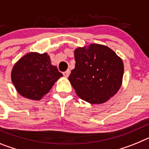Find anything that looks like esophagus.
Masks as SVG:
<instances>
[{
	"mask_svg": "<svg viewBox=\"0 0 149 149\" xmlns=\"http://www.w3.org/2000/svg\"><path fill=\"white\" fill-rule=\"evenodd\" d=\"M69 74H70V71L69 70H67L65 71V72H63V75H64V77H68V76H69Z\"/></svg>",
	"mask_w": 149,
	"mask_h": 149,
	"instance_id": "obj_1",
	"label": "esophagus"
}]
</instances>
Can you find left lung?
Here are the masks:
<instances>
[{"label":"left lung","mask_w":149,"mask_h":149,"mask_svg":"<svg viewBox=\"0 0 149 149\" xmlns=\"http://www.w3.org/2000/svg\"><path fill=\"white\" fill-rule=\"evenodd\" d=\"M75 67L68 80L77 95L90 104H102L119 91L124 73L123 62L113 50L91 44L74 51Z\"/></svg>","instance_id":"left-lung-1"}]
</instances>
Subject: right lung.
I'll return each instance as SVG.
<instances>
[{
  "mask_svg": "<svg viewBox=\"0 0 149 149\" xmlns=\"http://www.w3.org/2000/svg\"><path fill=\"white\" fill-rule=\"evenodd\" d=\"M62 76L46 53L27 54L15 63L11 74L18 93L32 100H40Z\"/></svg>",
  "mask_w": 149,
  "mask_h": 149,
  "instance_id": "right-lung-1",
  "label": "right lung"
}]
</instances>
